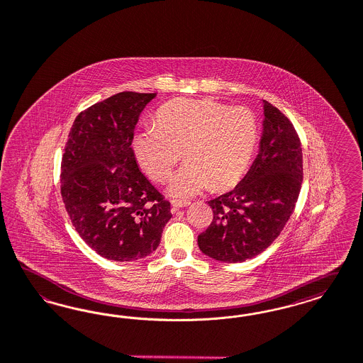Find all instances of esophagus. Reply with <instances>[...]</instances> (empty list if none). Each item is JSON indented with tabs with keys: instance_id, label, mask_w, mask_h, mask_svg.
I'll return each instance as SVG.
<instances>
[{
	"instance_id": "obj_1",
	"label": "esophagus",
	"mask_w": 363,
	"mask_h": 363,
	"mask_svg": "<svg viewBox=\"0 0 363 363\" xmlns=\"http://www.w3.org/2000/svg\"><path fill=\"white\" fill-rule=\"evenodd\" d=\"M189 205H190V202L188 201H172V212H177L178 209L186 208Z\"/></svg>"
}]
</instances>
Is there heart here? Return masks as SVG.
Returning <instances> with one entry per match:
<instances>
[{
	"label": "heart",
	"instance_id": "obj_1",
	"mask_svg": "<svg viewBox=\"0 0 363 363\" xmlns=\"http://www.w3.org/2000/svg\"><path fill=\"white\" fill-rule=\"evenodd\" d=\"M155 127L138 131L133 149L139 166L162 182L181 160L167 193L190 199L205 189L223 191L236 186L250 167L257 145V123L248 108L212 99H177L155 115Z\"/></svg>",
	"mask_w": 363,
	"mask_h": 363
}]
</instances>
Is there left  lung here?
Segmentation results:
<instances>
[{
    "instance_id": "left-lung-1",
    "label": "left lung",
    "mask_w": 363,
    "mask_h": 363,
    "mask_svg": "<svg viewBox=\"0 0 363 363\" xmlns=\"http://www.w3.org/2000/svg\"><path fill=\"white\" fill-rule=\"evenodd\" d=\"M259 154L236 188L209 201L211 225L199 236L206 256L242 263L267 250L289 220L303 181L300 139L284 113L263 100Z\"/></svg>"
}]
</instances>
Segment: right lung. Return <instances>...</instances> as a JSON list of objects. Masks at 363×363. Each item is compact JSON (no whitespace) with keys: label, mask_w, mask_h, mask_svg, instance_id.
Returning <instances> with one entry per match:
<instances>
[{"label":"right lung","mask_w":363,"mask_h":363,"mask_svg":"<svg viewBox=\"0 0 363 363\" xmlns=\"http://www.w3.org/2000/svg\"><path fill=\"white\" fill-rule=\"evenodd\" d=\"M157 94L119 92L76 116L62 160V197L79 236L101 257L133 262L158 248L170 202L139 170L131 147Z\"/></svg>","instance_id":"right-lung-1"}]
</instances>
